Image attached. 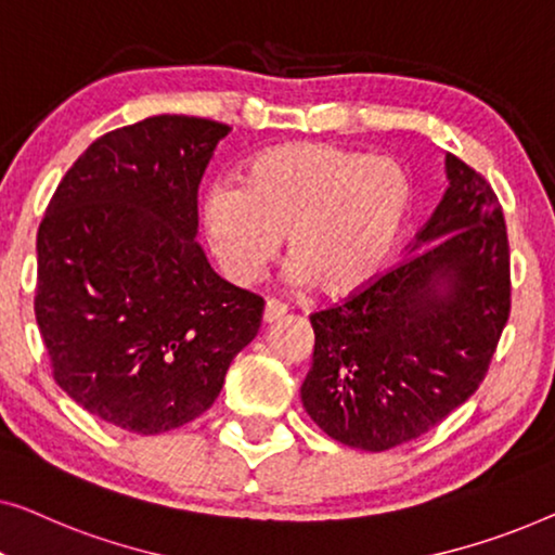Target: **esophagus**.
<instances>
[{
  "instance_id": "34e87169",
  "label": "esophagus",
  "mask_w": 555,
  "mask_h": 555,
  "mask_svg": "<svg viewBox=\"0 0 555 555\" xmlns=\"http://www.w3.org/2000/svg\"><path fill=\"white\" fill-rule=\"evenodd\" d=\"M284 314H286L284 304L269 299L267 307H263V324H274V322H279V319L284 317Z\"/></svg>"
}]
</instances>
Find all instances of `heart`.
I'll use <instances>...</instances> for the list:
<instances>
[{
    "label": "heart",
    "mask_w": 555,
    "mask_h": 555,
    "mask_svg": "<svg viewBox=\"0 0 555 555\" xmlns=\"http://www.w3.org/2000/svg\"><path fill=\"white\" fill-rule=\"evenodd\" d=\"M412 208L408 170L392 158L322 140H296L248 160L201 201L203 238L225 276L251 284L286 254L301 284L347 296L370 284L392 256Z\"/></svg>",
    "instance_id": "heart-1"
}]
</instances>
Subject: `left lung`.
Returning a JSON list of instances; mask_svg holds the SVG:
<instances>
[{
  "label": "left lung",
  "instance_id": "8db88e82",
  "mask_svg": "<svg viewBox=\"0 0 555 555\" xmlns=\"http://www.w3.org/2000/svg\"><path fill=\"white\" fill-rule=\"evenodd\" d=\"M444 173L448 191L408 259L309 317L314 354L304 410L349 448L382 452L442 423L478 389L508 322L501 203L452 153Z\"/></svg>",
  "mask_w": 555,
  "mask_h": 555
}]
</instances>
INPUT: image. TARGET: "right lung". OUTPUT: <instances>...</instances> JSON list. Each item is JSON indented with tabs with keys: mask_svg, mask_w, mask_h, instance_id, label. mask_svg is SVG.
Listing matches in <instances>:
<instances>
[{
	"mask_svg": "<svg viewBox=\"0 0 555 555\" xmlns=\"http://www.w3.org/2000/svg\"><path fill=\"white\" fill-rule=\"evenodd\" d=\"M223 122L155 115L98 138L37 231L54 382L105 423L160 435L201 417L261 326L263 299L210 269L198 183Z\"/></svg>",
	"mask_w": 555,
	"mask_h": 555,
	"instance_id": "1",
	"label": "right lung"
}]
</instances>
